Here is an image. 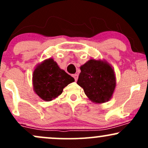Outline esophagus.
Listing matches in <instances>:
<instances>
[{"instance_id":"obj_1","label":"esophagus","mask_w":148,"mask_h":148,"mask_svg":"<svg viewBox=\"0 0 148 148\" xmlns=\"http://www.w3.org/2000/svg\"><path fill=\"white\" fill-rule=\"evenodd\" d=\"M73 77H74V79H75V81H76L78 80V78H79V75H78L77 74H73Z\"/></svg>"}]
</instances>
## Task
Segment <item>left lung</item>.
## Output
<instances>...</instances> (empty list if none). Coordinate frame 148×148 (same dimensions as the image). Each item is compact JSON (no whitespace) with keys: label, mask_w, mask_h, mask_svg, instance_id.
Returning <instances> with one entry per match:
<instances>
[{"label":"left lung","mask_w":148,"mask_h":148,"mask_svg":"<svg viewBox=\"0 0 148 148\" xmlns=\"http://www.w3.org/2000/svg\"><path fill=\"white\" fill-rule=\"evenodd\" d=\"M80 69L77 84L84 89L89 100L95 103L109 101L116 87L113 66L103 59L91 58Z\"/></svg>","instance_id":"left-lung-1"}]
</instances>
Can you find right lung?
Wrapping results in <instances>:
<instances>
[{"instance_id": "obj_1", "label": "right lung", "mask_w": 148, "mask_h": 148, "mask_svg": "<svg viewBox=\"0 0 148 148\" xmlns=\"http://www.w3.org/2000/svg\"><path fill=\"white\" fill-rule=\"evenodd\" d=\"M32 81L35 94L44 101H50L60 96L64 88L74 82V79L49 58L37 64Z\"/></svg>"}]
</instances>
